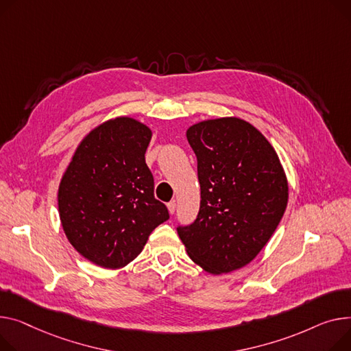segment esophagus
Masks as SVG:
<instances>
[{"label": "esophagus", "instance_id": "34e87169", "mask_svg": "<svg viewBox=\"0 0 351 351\" xmlns=\"http://www.w3.org/2000/svg\"><path fill=\"white\" fill-rule=\"evenodd\" d=\"M168 210H169L171 215H173L175 210H176V203H175V202H169V203H168Z\"/></svg>", "mask_w": 351, "mask_h": 351}]
</instances>
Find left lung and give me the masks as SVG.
Here are the masks:
<instances>
[{
    "label": "left lung",
    "instance_id": "obj_1",
    "mask_svg": "<svg viewBox=\"0 0 351 351\" xmlns=\"http://www.w3.org/2000/svg\"><path fill=\"white\" fill-rule=\"evenodd\" d=\"M200 208L178 234L191 258L219 275L243 268L268 243L288 203V182L267 138L250 123L226 117L192 125Z\"/></svg>",
    "mask_w": 351,
    "mask_h": 351
}]
</instances>
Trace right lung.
I'll use <instances>...</instances> for the list:
<instances>
[{"instance_id":"add662e5","label":"right lung","mask_w":351,"mask_h":351,"mask_svg":"<svg viewBox=\"0 0 351 351\" xmlns=\"http://www.w3.org/2000/svg\"><path fill=\"white\" fill-rule=\"evenodd\" d=\"M152 132L130 117L88 132L60 180L58 203L67 240L84 258L117 269L143 251L151 232L169 219L154 196L145 163Z\"/></svg>"}]
</instances>
